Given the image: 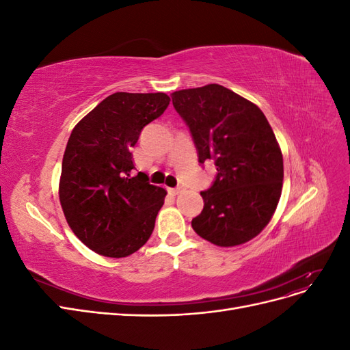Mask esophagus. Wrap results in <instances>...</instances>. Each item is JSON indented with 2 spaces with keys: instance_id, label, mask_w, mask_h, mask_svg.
I'll return each instance as SVG.
<instances>
[{
  "instance_id": "1",
  "label": "esophagus",
  "mask_w": 350,
  "mask_h": 350,
  "mask_svg": "<svg viewBox=\"0 0 350 350\" xmlns=\"http://www.w3.org/2000/svg\"><path fill=\"white\" fill-rule=\"evenodd\" d=\"M169 191H171L174 196H176V194H181L183 191H184V188L183 187H176V188H169Z\"/></svg>"
}]
</instances>
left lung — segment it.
Listing matches in <instances>:
<instances>
[{
    "mask_svg": "<svg viewBox=\"0 0 350 350\" xmlns=\"http://www.w3.org/2000/svg\"><path fill=\"white\" fill-rule=\"evenodd\" d=\"M175 111L191 133L198 162L213 161L215 181L191 226L206 241L234 247L257 237L278 207L283 157L266 116L220 84L178 90Z\"/></svg>",
    "mask_w": 350,
    "mask_h": 350,
    "instance_id": "left-lung-1",
    "label": "left lung"
}]
</instances>
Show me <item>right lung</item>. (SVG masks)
I'll use <instances>...</instances> for the list:
<instances>
[{
    "mask_svg": "<svg viewBox=\"0 0 350 350\" xmlns=\"http://www.w3.org/2000/svg\"><path fill=\"white\" fill-rule=\"evenodd\" d=\"M169 102L165 93H113L70 135L59 201L74 234L100 256L126 257L152 235L166 191L143 172L131 175V147Z\"/></svg>",
    "mask_w": 350,
    "mask_h": 350,
    "instance_id": "right-lung-1",
    "label": "right lung"
}]
</instances>
